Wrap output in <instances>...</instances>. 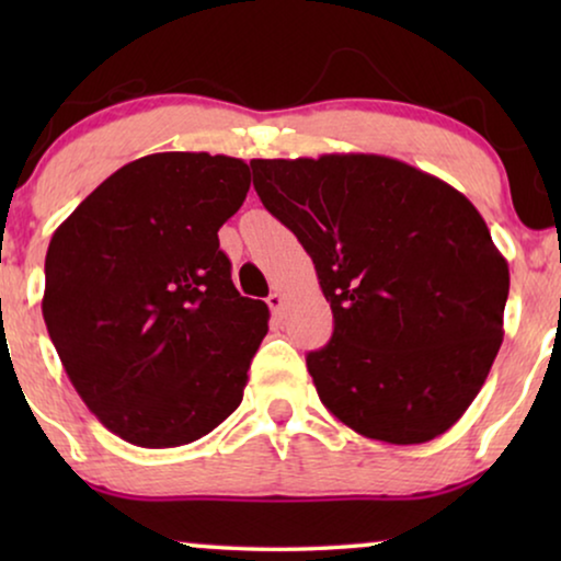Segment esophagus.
<instances>
[{"label": "esophagus", "mask_w": 561, "mask_h": 561, "mask_svg": "<svg viewBox=\"0 0 561 561\" xmlns=\"http://www.w3.org/2000/svg\"><path fill=\"white\" fill-rule=\"evenodd\" d=\"M267 306H271V311L275 313V317H283V306H286V301H283L280 294H271L267 296Z\"/></svg>", "instance_id": "34e87169"}]
</instances>
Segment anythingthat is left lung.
I'll use <instances>...</instances> for the list:
<instances>
[{
	"label": "left lung",
	"instance_id": "8db88e82",
	"mask_svg": "<svg viewBox=\"0 0 561 561\" xmlns=\"http://www.w3.org/2000/svg\"><path fill=\"white\" fill-rule=\"evenodd\" d=\"M250 168L332 306V340L306 355L329 413L388 444H424L455 426L501 350L511 286L470 198L367 152Z\"/></svg>",
	"mask_w": 561,
	"mask_h": 561
}]
</instances>
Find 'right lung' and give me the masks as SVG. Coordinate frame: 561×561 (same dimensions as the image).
<instances>
[{
    "instance_id": "1",
    "label": "right lung",
    "mask_w": 561,
    "mask_h": 561,
    "mask_svg": "<svg viewBox=\"0 0 561 561\" xmlns=\"http://www.w3.org/2000/svg\"><path fill=\"white\" fill-rule=\"evenodd\" d=\"M248 191L240 158L156 152L53 232L45 327L76 393L119 439L181 447L242 403L271 313L234 288L217 232Z\"/></svg>"
}]
</instances>
